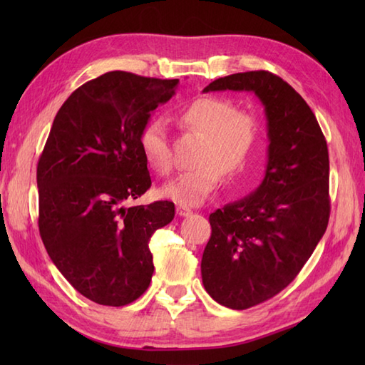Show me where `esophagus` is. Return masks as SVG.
Listing matches in <instances>:
<instances>
[{
  "label": "esophagus",
  "mask_w": 365,
  "mask_h": 365,
  "mask_svg": "<svg viewBox=\"0 0 365 365\" xmlns=\"http://www.w3.org/2000/svg\"><path fill=\"white\" fill-rule=\"evenodd\" d=\"M192 213V210L191 208H188V207H183V205H178L177 207V215L178 216H190Z\"/></svg>",
  "instance_id": "1"
}]
</instances>
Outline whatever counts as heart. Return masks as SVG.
I'll list each match as a JSON object with an SVG mask.
<instances>
[{
    "instance_id": "heart-1",
    "label": "heart",
    "mask_w": 365,
    "mask_h": 365,
    "mask_svg": "<svg viewBox=\"0 0 365 365\" xmlns=\"http://www.w3.org/2000/svg\"><path fill=\"white\" fill-rule=\"evenodd\" d=\"M178 123L202 138L195 155V169L165 183L160 195L183 207H195L218 188L222 173L243 174L254 163L263 139L262 119L254 111L238 110L227 97H199L178 113ZM139 147L150 169L160 175L173 168V152L160 120H149L139 133Z\"/></svg>"
}]
</instances>
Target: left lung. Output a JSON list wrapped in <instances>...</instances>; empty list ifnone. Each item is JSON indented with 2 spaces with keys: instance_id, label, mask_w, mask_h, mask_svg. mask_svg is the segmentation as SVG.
Masks as SVG:
<instances>
[{
  "instance_id": "1",
  "label": "left lung",
  "mask_w": 365,
  "mask_h": 365,
  "mask_svg": "<svg viewBox=\"0 0 365 365\" xmlns=\"http://www.w3.org/2000/svg\"><path fill=\"white\" fill-rule=\"evenodd\" d=\"M252 91L265 106L268 165L252 195L210 215L202 282L220 304L243 311L284 290L328 227L329 155L315 114L289 83L267 71L234 73L210 91Z\"/></svg>"
}]
</instances>
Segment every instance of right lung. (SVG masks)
Segmentation results:
<instances>
[{"mask_svg":"<svg viewBox=\"0 0 365 365\" xmlns=\"http://www.w3.org/2000/svg\"><path fill=\"white\" fill-rule=\"evenodd\" d=\"M178 80L108 72L59 108L37 163L38 232L56 268L83 297L125 306L153 274L149 240L174 220L169 200L127 207L150 188L139 133Z\"/></svg>","mask_w":365,"mask_h":365,"instance_id":"right-lung-1","label":"right lung"}]
</instances>
